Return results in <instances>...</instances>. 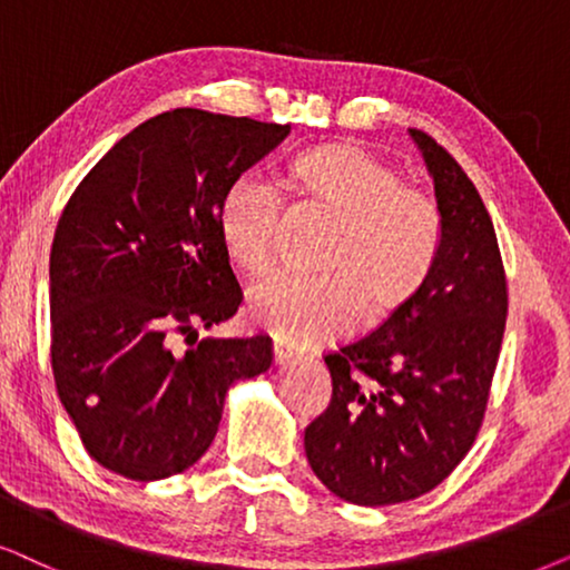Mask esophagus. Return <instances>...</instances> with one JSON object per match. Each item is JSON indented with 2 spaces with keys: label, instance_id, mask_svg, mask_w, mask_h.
Segmentation results:
<instances>
[{
  "label": "esophagus",
  "instance_id": "obj_1",
  "mask_svg": "<svg viewBox=\"0 0 570 570\" xmlns=\"http://www.w3.org/2000/svg\"><path fill=\"white\" fill-rule=\"evenodd\" d=\"M297 352H294L292 346H286V344H281V341H276V344H273V360H276V364H286V362H292V360H297Z\"/></svg>",
  "mask_w": 570,
  "mask_h": 570
}]
</instances>
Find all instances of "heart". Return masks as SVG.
Instances as JSON below:
<instances>
[{
    "instance_id": "1",
    "label": "heart",
    "mask_w": 570,
    "mask_h": 570,
    "mask_svg": "<svg viewBox=\"0 0 570 570\" xmlns=\"http://www.w3.org/2000/svg\"><path fill=\"white\" fill-rule=\"evenodd\" d=\"M289 185L302 206L333 222L325 273L257 281L247 309L261 328L286 344H323L352 331L364 307L389 315L420 289L440 245V214L424 189L401 181L396 166L352 142H331L294 158ZM278 218L276 189L249 174L229 181L218 232L232 261L263 271Z\"/></svg>"
}]
</instances>
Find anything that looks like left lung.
<instances>
[{
  "label": "left lung",
  "instance_id": "1",
  "mask_svg": "<svg viewBox=\"0 0 570 570\" xmlns=\"http://www.w3.org/2000/svg\"><path fill=\"white\" fill-rule=\"evenodd\" d=\"M409 135L435 185V261L389 321L325 356L333 396L305 430L317 480L370 508L424 495L472 449L508 313L503 261L480 193L430 135Z\"/></svg>",
  "mask_w": 570,
  "mask_h": 570
}]
</instances>
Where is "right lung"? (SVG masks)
I'll list each match as a JSON object with an SVG mask.
<instances>
[{
    "label": "right lung",
    "mask_w": 570,
    "mask_h": 570,
    "mask_svg": "<svg viewBox=\"0 0 570 570\" xmlns=\"http://www.w3.org/2000/svg\"><path fill=\"white\" fill-rule=\"evenodd\" d=\"M289 125L174 109L142 121L86 174L51 245V364L59 399L104 469L138 482L185 472L214 443L234 383L271 367V338L171 331L237 313L218 232L229 181Z\"/></svg>",
    "instance_id": "obj_1"
}]
</instances>
